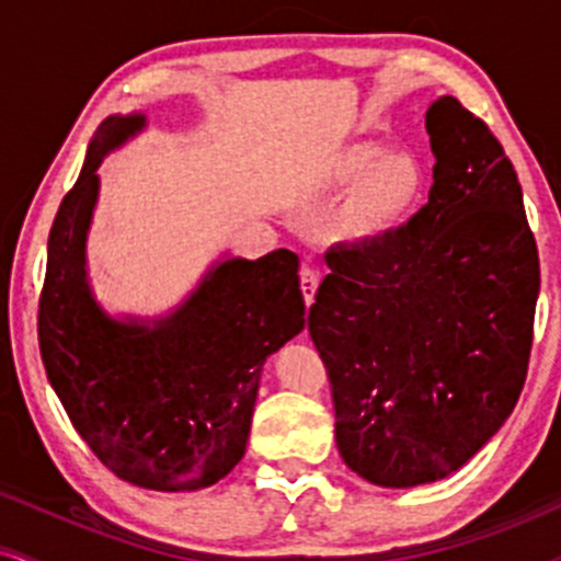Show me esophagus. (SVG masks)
<instances>
[{
	"label": "esophagus",
	"mask_w": 561,
	"mask_h": 561,
	"mask_svg": "<svg viewBox=\"0 0 561 561\" xmlns=\"http://www.w3.org/2000/svg\"><path fill=\"white\" fill-rule=\"evenodd\" d=\"M299 286H301V294H305L307 305H312L314 294H318V286H320V275L314 273L312 267H301L299 270Z\"/></svg>",
	"instance_id": "obj_1"
}]
</instances>
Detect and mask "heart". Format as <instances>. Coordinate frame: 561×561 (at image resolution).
<instances>
[{"label":"heart","instance_id":"b5f03b06","mask_svg":"<svg viewBox=\"0 0 561 561\" xmlns=\"http://www.w3.org/2000/svg\"><path fill=\"white\" fill-rule=\"evenodd\" d=\"M320 187L325 193L347 191L336 217V236L355 247H370L411 222L424 198L426 169L411 150L357 140L329 156Z\"/></svg>","mask_w":561,"mask_h":561}]
</instances>
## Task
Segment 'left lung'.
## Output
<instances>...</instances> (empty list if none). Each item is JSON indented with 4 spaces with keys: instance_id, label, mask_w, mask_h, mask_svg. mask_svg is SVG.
Masks as SVG:
<instances>
[{
    "instance_id": "1",
    "label": "left lung",
    "mask_w": 561,
    "mask_h": 561,
    "mask_svg": "<svg viewBox=\"0 0 561 561\" xmlns=\"http://www.w3.org/2000/svg\"><path fill=\"white\" fill-rule=\"evenodd\" d=\"M430 204L392 238L331 249L310 307L344 463L379 488L461 469L517 405L540 291L512 161L445 94L426 111Z\"/></svg>"
}]
</instances>
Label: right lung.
I'll return each mask as SVG.
<instances>
[{"mask_svg":"<svg viewBox=\"0 0 561 561\" xmlns=\"http://www.w3.org/2000/svg\"><path fill=\"white\" fill-rule=\"evenodd\" d=\"M148 127L108 116L87 148L47 241L39 350L47 379L94 456L118 480L191 493L228 477L247 453L262 365L305 329L299 256H219L174 310L111 314L87 270L100 163Z\"/></svg>","mask_w":561,"mask_h":561,"instance_id":"1","label":"right lung"}]
</instances>
